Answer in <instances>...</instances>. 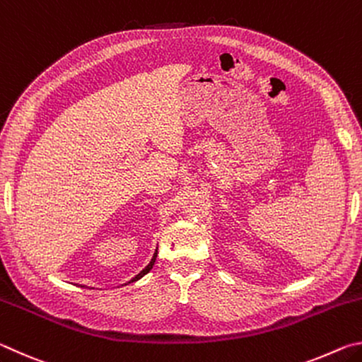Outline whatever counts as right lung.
Instances as JSON below:
<instances>
[{
    "label": "right lung",
    "mask_w": 362,
    "mask_h": 362,
    "mask_svg": "<svg viewBox=\"0 0 362 362\" xmlns=\"http://www.w3.org/2000/svg\"><path fill=\"white\" fill-rule=\"evenodd\" d=\"M156 255H158V249L155 250V254H153V257H151V260H150V263H148V265H146L144 269H142V272H140L139 274H136V276H134L131 281H127V283L126 284H131V283H136V281H139L140 278H144L145 276V274L146 273H148L150 272V269L153 268V265H155V262H156ZM81 287H84V286H81Z\"/></svg>",
    "instance_id": "obj_1"
}]
</instances>
